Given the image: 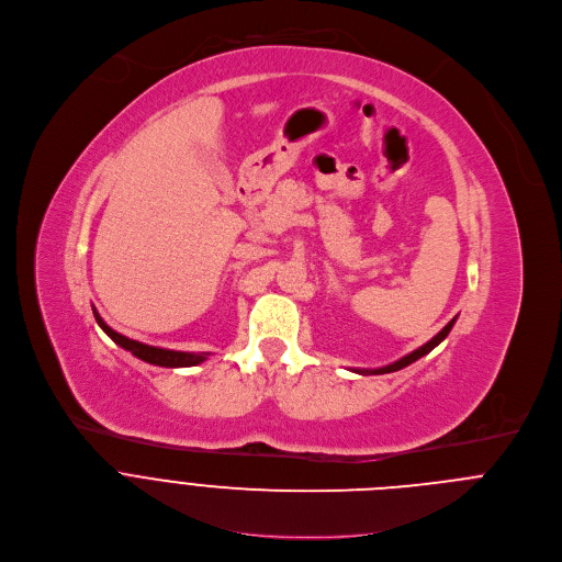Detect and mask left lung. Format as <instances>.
Returning <instances> with one entry per match:
<instances>
[{
	"mask_svg": "<svg viewBox=\"0 0 562 562\" xmlns=\"http://www.w3.org/2000/svg\"><path fill=\"white\" fill-rule=\"evenodd\" d=\"M456 319L458 317H453L431 341H427L425 346H420L418 350H414L412 355H407V357H403V359H398V361H394V363H390V366H385V368H376V370H355L357 374H390V372H398V370H403V368H407V366H412L414 361H418L420 357H425V355H429L438 344H442L445 339H447V335L451 333V328H453V324H456Z\"/></svg>",
	"mask_w": 562,
	"mask_h": 562,
	"instance_id": "obj_1",
	"label": "left lung"
}]
</instances>
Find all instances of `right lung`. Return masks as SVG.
<instances>
[{"instance_id":"obj_1","label":"right lung","mask_w":562,"mask_h":562,"mask_svg":"<svg viewBox=\"0 0 562 562\" xmlns=\"http://www.w3.org/2000/svg\"><path fill=\"white\" fill-rule=\"evenodd\" d=\"M93 317L98 322V326L124 350H128L133 357L146 361V363H153V366H161V368H192V366H199L207 359V352H179V350H166V348H155V346H146V344H139L135 339H128L120 333H115L113 328H109L104 324V319L98 315V311L93 308Z\"/></svg>"}]
</instances>
